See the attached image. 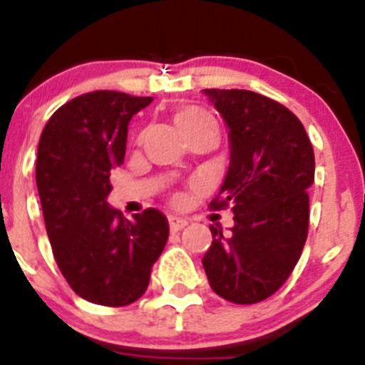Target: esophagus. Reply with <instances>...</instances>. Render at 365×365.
<instances>
[{
	"label": "esophagus",
	"mask_w": 365,
	"mask_h": 365,
	"mask_svg": "<svg viewBox=\"0 0 365 365\" xmlns=\"http://www.w3.org/2000/svg\"><path fill=\"white\" fill-rule=\"evenodd\" d=\"M185 226H187V220L182 219V217H175V215L169 217V227H171V231H180Z\"/></svg>",
	"instance_id": "esophagus-1"
}]
</instances>
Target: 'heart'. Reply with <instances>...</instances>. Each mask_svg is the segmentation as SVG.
I'll list each match as a JSON object with an SVG mask.
<instances>
[{
	"label": "heart",
	"mask_w": 365,
	"mask_h": 365,
	"mask_svg": "<svg viewBox=\"0 0 365 365\" xmlns=\"http://www.w3.org/2000/svg\"><path fill=\"white\" fill-rule=\"evenodd\" d=\"M175 123L180 128L183 135L189 134V132L196 130V128L206 127V125H215V120L212 118V114L206 113L205 109L194 108V106H187V108L178 109L175 113Z\"/></svg>",
	"instance_id": "1"
}]
</instances>
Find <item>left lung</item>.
Here are the masks:
<instances>
[{
	"mask_svg": "<svg viewBox=\"0 0 365 365\" xmlns=\"http://www.w3.org/2000/svg\"><path fill=\"white\" fill-rule=\"evenodd\" d=\"M203 93L230 139V168L210 206L235 213L227 235L210 227L203 267L217 295L256 304L284 284L304 249L314 152L304 125L279 102L249 90Z\"/></svg>",
	"mask_w": 365,
	"mask_h": 365,
	"instance_id": "obj_1",
	"label": "left lung"
}]
</instances>
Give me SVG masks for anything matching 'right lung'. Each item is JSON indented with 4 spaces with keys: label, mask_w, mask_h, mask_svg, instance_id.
Masks as SVG:
<instances>
[{
    "label": "right lung",
    "mask_w": 365,
    "mask_h": 365,
    "mask_svg": "<svg viewBox=\"0 0 365 365\" xmlns=\"http://www.w3.org/2000/svg\"><path fill=\"white\" fill-rule=\"evenodd\" d=\"M152 97L93 91L61 106L36 152V187L54 259L84 300L128 305L146 292L169 237L157 208L128 220L109 206V173L123 164L128 123Z\"/></svg>",
    "instance_id": "1"
}]
</instances>
